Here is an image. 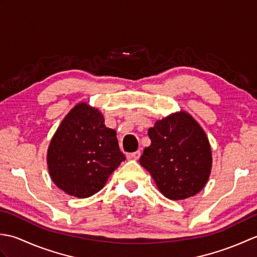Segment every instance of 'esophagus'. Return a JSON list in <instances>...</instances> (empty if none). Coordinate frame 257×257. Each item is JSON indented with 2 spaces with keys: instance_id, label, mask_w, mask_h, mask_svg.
I'll return each instance as SVG.
<instances>
[{
  "instance_id": "obj_1",
  "label": "esophagus",
  "mask_w": 257,
  "mask_h": 257,
  "mask_svg": "<svg viewBox=\"0 0 257 257\" xmlns=\"http://www.w3.org/2000/svg\"><path fill=\"white\" fill-rule=\"evenodd\" d=\"M140 155H141V152L138 150L136 152H133V154H129L128 158H129V159H133V160H138L140 158Z\"/></svg>"
}]
</instances>
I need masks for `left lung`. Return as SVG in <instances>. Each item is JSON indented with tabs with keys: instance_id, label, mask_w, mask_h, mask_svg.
I'll return each mask as SVG.
<instances>
[{
	"instance_id": "left-lung-1",
	"label": "left lung",
	"mask_w": 257,
	"mask_h": 257,
	"mask_svg": "<svg viewBox=\"0 0 257 257\" xmlns=\"http://www.w3.org/2000/svg\"><path fill=\"white\" fill-rule=\"evenodd\" d=\"M151 145L140 165L148 170L166 198L177 201L204 188L212 168L211 146L204 130L181 110L156 121L148 130Z\"/></svg>"
}]
</instances>
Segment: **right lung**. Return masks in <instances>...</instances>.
I'll list each match as a JSON object with an SVG mask.
<instances>
[{"instance_id": "add662e5", "label": "right lung", "mask_w": 257, "mask_h": 257, "mask_svg": "<svg viewBox=\"0 0 257 257\" xmlns=\"http://www.w3.org/2000/svg\"><path fill=\"white\" fill-rule=\"evenodd\" d=\"M116 135L106 127L97 108L77 103L63 119L48 147L47 166L53 182L79 199L100 191L125 159Z\"/></svg>"}]
</instances>
